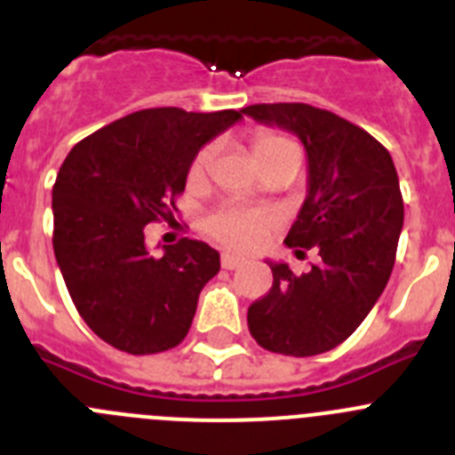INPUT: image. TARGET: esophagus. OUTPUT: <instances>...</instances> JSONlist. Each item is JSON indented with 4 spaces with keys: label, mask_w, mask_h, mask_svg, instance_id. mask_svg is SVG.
<instances>
[{
    "label": "esophagus",
    "mask_w": 455,
    "mask_h": 455,
    "mask_svg": "<svg viewBox=\"0 0 455 455\" xmlns=\"http://www.w3.org/2000/svg\"><path fill=\"white\" fill-rule=\"evenodd\" d=\"M243 262H246L243 257H236L232 255V252H223V257H220V267L228 268V271H235V268H239Z\"/></svg>",
    "instance_id": "obj_1"
}]
</instances>
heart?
I'll return each mask as SVG.
<instances>
[{"label":"heart","instance_id":"heart-1","mask_svg":"<svg viewBox=\"0 0 455 455\" xmlns=\"http://www.w3.org/2000/svg\"><path fill=\"white\" fill-rule=\"evenodd\" d=\"M252 150H255L257 162H262V159L280 155V152H299V148H296L293 140H289L283 134H277V132H257L255 139H252ZM214 152V146H204L196 155V159L191 164V171H188L191 180L203 178ZM275 225V214L267 212V209H248L239 207V204H225V207L216 209V212H212L204 219V232L214 241H219L220 246L246 252L259 246L264 236Z\"/></svg>","mask_w":455,"mask_h":455}]
</instances>
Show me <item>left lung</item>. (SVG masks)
I'll use <instances>...</instances> for the list:
<instances>
[{
	"label": "left lung",
	"instance_id": "8db88e82",
	"mask_svg": "<svg viewBox=\"0 0 455 455\" xmlns=\"http://www.w3.org/2000/svg\"><path fill=\"white\" fill-rule=\"evenodd\" d=\"M241 111L303 143L307 196L284 243L321 257L303 275L268 262L273 287L248 307V328L267 351L319 355L355 332L387 284L403 228L399 175L369 132L325 108L280 102Z\"/></svg>",
	"mask_w": 455,
	"mask_h": 455
}]
</instances>
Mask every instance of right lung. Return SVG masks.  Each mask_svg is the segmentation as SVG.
Segmentation results:
<instances>
[{
  "instance_id": "right-lung-1",
  "label": "right lung",
  "mask_w": 455,
  "mask_h": 455,
  "mask_svg": "<svg viewBox=\"0 0 455 455\" xmlns=\"http://www.w3.org/2000/svg\"><path fill=\"white\" fill-rule=\"evenodd\" d=\"M239 111L143 108L72 148L52 188L54 255L70 299L100 339L132 355L178 347L220 255L182 239L152 255L146 225L172 216L193 159Z\"/></svg>"
}]
</instances>
